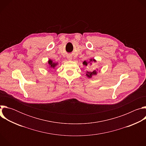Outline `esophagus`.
Returning <instances> with one entry per match:
<instances>
[{
  "label": "esophagus",
  "mask_w": 146,
  "mask_h": 146,
  "mask_svg": "<svg viewBox=\"0 0 146 146\" xmlns=\"http://www.w3.org/2000/svg\"><path fill=\"white\" fill-rule=\"evenodd\" d=\"M68 59L71 60V59H72V57H70V56H68Z\"/></svg>",
  "instance_id": "esophagus-1"
}]
</instances>
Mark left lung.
Listing matches in <instances>:
<instances>
[{
    "instance_id": "8db88e82",
    "label": "left lung",
    "mask_w": 146,
    "mask_h": 146,
    "mask_svg": "<svg viewBox=\"0 0 146 146\" xmlns=\"http://www.w3.org/2000/svg\"><path fill=\"white\" fill-rule=\"evenodd\" d=\"M92 61H94V62H96V60L94 59H90V61L88 62V64L90 63V62H92ZM87 62H86V61H84V62H83V64L84 65H86V66H87ZM97 74V73H96V70H94L93 72H87V74H86V76L88 77H89V78H91L92 77V76H94V75H96Z\"/></svg>"
}]
</instances>
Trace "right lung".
<instances>
[{"label":"right lung","mask_w":146,"mask_h":146,"mask_svg":"<svg viewBox=\"0 0 146 146\" xmlns=\"http://www.w3.org/2000/svg\"><path fill=\"white\" fill-rule=\"evenodd\" d=\"M48 64L50 65V68H52V69H54L55 68V66L58 65V63H55V62H53L52 60L50 59L48 60Z\"/></svg>","instance_id":"1"}]
</instances>
